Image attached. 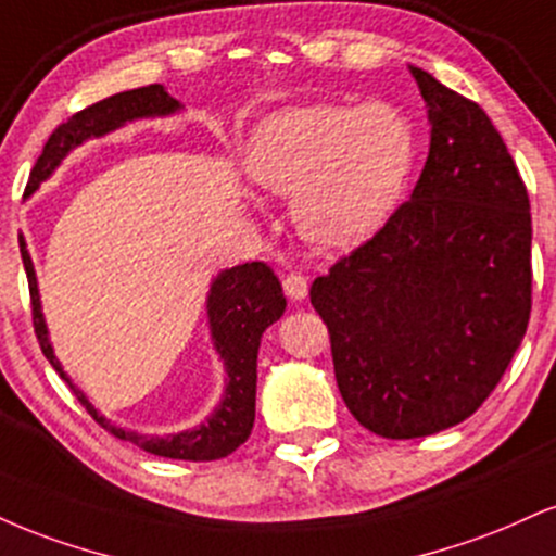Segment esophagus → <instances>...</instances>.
Returning a JSON list of instances; mask_svg holds the SVG:
<instances>
[{"instance_id":"1","label":"esophagus","mask_w":556,"mask_h":556,"mask_svg":"<svg viewBox=\"0 0 556 556\" xmlns=\"http://www.w3.org/2000/svg\"><path fill=\"white\" fill-rule=\"evenodd\" d=\"M282 287H285L287 298H290V300H298V303H300V300L307 298V279L303 277V274H298V271L285 274Z\"/></svg>"}]
</instances>
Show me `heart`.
<instances>
[{
    "instance_id": "heart-1",
    "label": "heart",
    "mask_w": 556,
    "mask_h": 556,
    "mask_svg": "<svg viewBox=\"0 0 556 556\" xmlns=\"http://www.w3.org/2000/svg\"><path fill=\"white\" fill-rule=\"evenodd\" d=\"M414 157L417 137L393 105H305L264 118L243 165L261 189L292 197L300 238L320 251H350L386 223Z\"/></svg>"
}]
</instances>
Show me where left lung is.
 <instances>
[{
  "label": "left lung",
  "mask_w": 556,
  "mask_h": 556,
  "mask_svg": "<svg viewBox=\"0 0 556 556\" xmlns=\"http://www.w3.org/2000/svg\"><path fill=\"white\" fill-rule=\"evenodd\" d=\"M430 152L409 202L311 287L346 409L380 438H427L484 404L531 316V204L477 103L409 66Z\"/></svg>",
  "instance_id": "obj_1"
}]
</instances>
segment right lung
I'll use <instances>...</instances> for the list:
<instances>
[{
    "label": "right lung",
    "instance_id": "1",
    "mask_svg": "<svg viewBox=\"0 0 556 556\" xmlns=\"http://www.w3.org/2000/svg\"><path fill=\"white\" fill-rule=\"evenodd\" d=\"M184 105L176 98L168 96L163 85H147L137 90L118 92L90 109L75 113L66 118L46 142L41 157L36 160V168L30 170L28 186H25V199L41 189L43 180L53 176V170L62 165V160L85 144L87 139H100L105 134L122 129L131 122L142 118H165L178 113ZM20 256H23L25 274H28L30 300H33V326H36L38 344L46 354V359L53 365V370L62 376L72 393L79 399V404L90 412V417L109 430L113 438L126 440V443L142 447L152 456L176 458V460H217L230 456L236 447L249 440L256 419V359L264 331L274 320L282 318L287 300L274 274L264 261H251V264L223 269L212 279L210 292H206V318H210V333L214 352L219 354L225 365V391L214 412L202 425L189 427V430L170 432V434H144L137 430H126L111 419H105L90 399L85 396L83 388L72 383L66 376L59 357L53 354L49 326H46L41 292H38L36 269L28 253V243L20 236Z\"/></svg>",
    "mask_w": 556,
    "mask_h": 556
}]
</instances>
